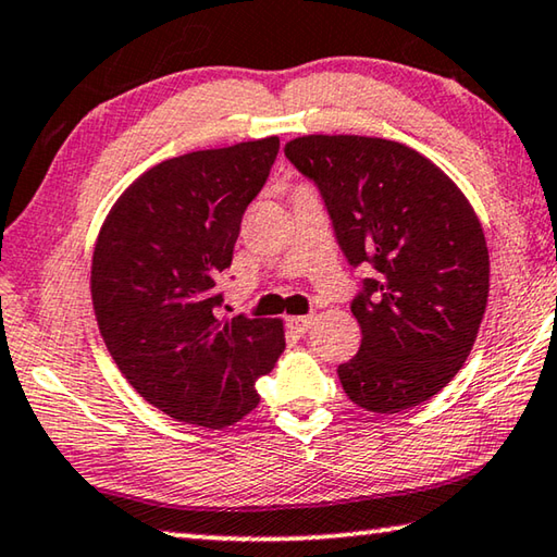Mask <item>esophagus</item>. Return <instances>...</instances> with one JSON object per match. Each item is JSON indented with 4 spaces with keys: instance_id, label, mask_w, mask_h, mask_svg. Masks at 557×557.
Returning <instances> with one entry per match:
<instances>
[{
    "instance_id": "obj_1",
    "label": "esophagus",
    "mask_w": 557,
    "mask_h": 557,
    "mask_svg": "<svg viewBox=\"0 0 557 557\" xmlns=\"http://www.w3.org/2000/svg\"><path fill=\"white\" fill-rule=\"evenodd\" d=\"M313 315H306V318H300V315H296V318H288L286 320V325H288V330L290 333H296V335H306L310 327H313Z\"/></svg>"
}]
</instances>
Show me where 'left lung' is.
I'll return each mask as SVG.
<instances>
[{"label": "left lung", "mask_w": 557, "mask_h": 557, "mask_svg": "<svg viewBox=\"0 0 557 557\" xmlns=\"http://www.w3.org/2000/svg\"><path fill=\"white\" fill-rule=\"evenodd\" d=\"M286 159L323 195L339 249L372 278L352 300L362 345L337 367L345 394L372 413L433 398L460 372L490 296V251L465 193L398 141L308 134Z\"/></svg>", "instance_id": "8db88e82"}]
</instances>
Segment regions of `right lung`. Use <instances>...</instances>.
<instances>
[{
  "label": "right lung",
  "instance_id": "right-lung-1",
  "mask_svg": "<svg viewBox=\"0 0 557 557\" xmlns=\"http://www.w3.org/2000/svg\"><path fill=\"white\" fill-rule=\"evenodd\" d=\"M278 136L156 163L112 205L92 251V308L126 382L181 423L227 428L259 404L257 379L286 349L276 318H218V273Z\"/></svg>",
  "mask_w": 557,
  "mask_h": 557
}]
</instances>
